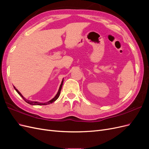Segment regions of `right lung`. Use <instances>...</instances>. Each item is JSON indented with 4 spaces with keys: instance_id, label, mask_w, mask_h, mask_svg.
I'll return each instance as SVG.
<instances>
[{
    "instance_id": "right-lung-1",
    "label": "right lung",
    "mask_w": 149,
    "mask_h": 149,
    "mask_svg": "<svg viewBox=\"0 0 149 149\" xmlns=\"http://www.w3.org/2000/svg\"><path fill=\"white\" fill-rule=\"evenodd\" d=\"M64 79V78H63ZM63 80H62V81H61V84H60V88H59V89H58V93H57V94H56V96L54 97L53 99H52L51 100H49V101H48V102H38V101H30V100H26V98H25L23 96H22V94L19 91V90H18L17 89H16V88L15 87V86H13L14 87V89H15V91L18 93V94H19V95L24 99V100L26 102H27L28 104H31V105H35V106H40V105H47V104H52V103H53V102H55L57 99L59 97V96H60V92H61V88H62V86H63Z\"/></svg>"
}]
</instances>
